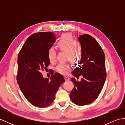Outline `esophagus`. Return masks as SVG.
Wrapping results in <instances>:
<instances>
[{"label": "esophagus", "mask_w": 125, "mask_h": 125, "mask_svg": "<svg viewBox=\"0 0 125 125\" xmlns=\"http://www.w3.org/2000/svg\"><path fill=\"white\" fill-rule=\"evenodd\" d=\"M64 78L66 81H69L70 79V78L68 76H64Z\"/></svg>", "instance_id": "1"}]
</instances>
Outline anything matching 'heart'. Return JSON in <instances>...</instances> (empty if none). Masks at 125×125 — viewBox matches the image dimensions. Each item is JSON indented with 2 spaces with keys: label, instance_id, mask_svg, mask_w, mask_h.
I'll use <instances>...</instances> for the list:
<instances>
[{
  "label": "heart",
  "instance_id": "1",
  "mask_svg": "<svg viewBox=\"0 0 125 125\" xmlns=\"http://www.w3.org/2000/svg\"><path fill=\"white\" fill-rule=\"evenodd\" d=\"M57 48L61 51L67 52L66 60L79 61L82 57V51L80 46L70 34H64L61 37L57 43ZM56 52L53 48H50L48 52V57L50 62L56 60ZM71 65L69 63H60L56 69L61 74H67L71 70Z\"/></svg>",
  "mask_w": 125,
  "mask_h": 125
}]
</instances>
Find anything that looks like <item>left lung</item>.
<instances>
[{
    "label": "left lung",
    "instance_id": "obj_1",
    "mask_svg": "<svg viewBox=\"0 0 125 125\" xmlns=\"http://www.w3.org/2000/svg\"><path fill=\"white\" fill-rule=\"evenodd\" d=\"M78 40L82 48V58L72 74L77 78L82 76V78L80 82L71 78L74 87L70 96L76 105L83 106L97 99L104 85L106 72L104 52L95 39L89 34H83Z\"/></svg>",
    "mask_w": 125,
    "mask_h": 125
}]
</instances>
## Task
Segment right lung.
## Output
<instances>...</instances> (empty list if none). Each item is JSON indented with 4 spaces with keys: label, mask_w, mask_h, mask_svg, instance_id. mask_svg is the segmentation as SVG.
I'll return each instance as SVG.
<instances>
[{
    "label": "right lung",
    "mask_w": 125,
    "mask_h": 125,
    "mask_svg": "<svg viewBox=\"0 0 125 125\" xmlns=\"http://www.w3.org/2000/svg\"><path fill=\"white\" fill-rule=\"evenodd\" d=\"M56 41L54 33L33 34L26 40L18 57L17 83L27 100L36 107L49 106L65 80L59 73L43 78L42 71L50 64L48 52Z\"/></svg>",
    "instance_id": "obj_1"
}]
</instances>
